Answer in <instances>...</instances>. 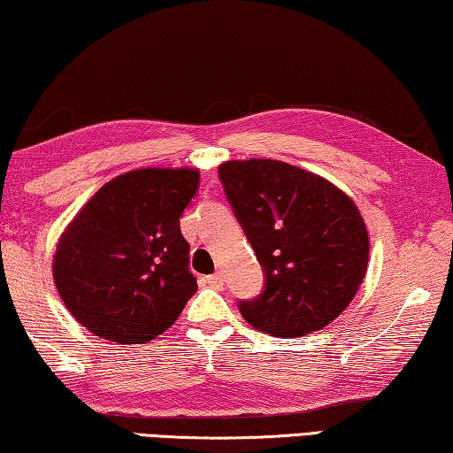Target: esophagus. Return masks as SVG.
<instances>
[{
  "label": "esophagus",
  "instance_id": "1",
  "mask_svg": "<svg viewBox=\"0 0 453 453\" xmlns=\"http://www.w3.org/2000/svg\"><path fill=\"white\" fill-rule=\"evenodd\" d=\"M204 283L211 285V288H217V289H220L222 285H225V277H222V273H212V275L204 277Z\"/></svg>",
  "mask_w": 453,
  "mask_h": 453
}]
</instances>
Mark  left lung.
Listing matches in <instances>:
<instances>
[{
  "label": "left lung",
  "mask_w": 453,
  "mask_h": 453,
  "mask_svg": "<svg viewBox=\"0 0 453 453\" xmlns=\"http://www.w3.org/2000/svg\"><path fill=\"white\" fill-rule=\"evenodd\" d=\"M219 176L265 271L263 294L239 302L242 318L283 338L326 328L366 275L368 233L357 204L322 176L277 159H233Z\"/></svg>",
  "instance_id": "1"
}]
</instances>
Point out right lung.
I'll return each mask as SVG.
<instances>
[{"instance_id":"obj_1","label":"right lung","mask_w":453,"mask_h":453,"mask_svg":"<svg viewBox=\"0 0 453 453\" xmlns=\"http://www.w3.org/2000/svg\"><path fill=\"white\" fill-rule=\"evenodd\" d=\"M198 170L143 168L95 194L62 233L54 283L76 322L119 344L164 334L196 294L180 217L198 190Z\"/></svg>"}]
</instances>
